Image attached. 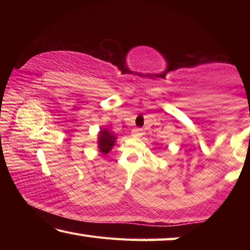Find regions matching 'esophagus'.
<instances>
[{
    "label": "esophagus",
    "mask_w": 250,
    "mask_h": 250,
    "mask_svg": "<svg viewBox=\"0 0 250 250\" xmlns=\"http://www.w3.org/2000/svg\"><path fill=\"white\" fill-rule=\"evenodd\" d=\"M142 134H143V130L141 128H135L132 130L133 137H141Z\"/></svg>",
    "instance_id": "1"
}]
</instances>
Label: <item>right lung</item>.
Here are the masks:
<instances>
[{
	"instance_id": "right-lung-1",
	"label": "right lung",
	"mask_w": 250,
	"mask_h": 250,
	"mask_svg": "<svg viewBox=\"0 0 250 250\" xmlns=\"http://www.w3.org/2000/svg\"><path fill=\"white\" fill-rule=\"evenodd\" d=\"M98 140L100 152H103L104 154H107L108 152L111 150L113 145H115L116 137L111 132H109L107 129H103L99 133Z\"/></svg>"
}]
</instances>
